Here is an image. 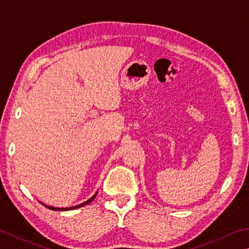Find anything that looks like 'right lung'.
Masks as SVG:
<instances>
[{
	"mask_svg": "<svg viewBox=\"0 0 249 249\" xmlns=\"http://www.w3.org/2000/svg\"><path fill=\"white\" fill-rule=\"evenodd\" d=\"M97 194H98V192L94 194V195L91 197V198H89V199L87 200V201H85V202H83V203H80V205H77V206H73V207H69V208H56V207H50V206H47V205H44V203H42V205L44 206V207H47L48 209H50V210H55V211H69V210H74V209H77V208H81V207H84V206H86V205H88V203H90L91 202L94 198H96V196H97Z\"/></svg>",
	"mask_w": 249,
	"mask_h": 249,
	"instance_id": "add662e5",
	"label": "right lung"
}]
</instances>
